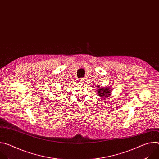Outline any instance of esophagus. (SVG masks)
Masks as SVG:
<instances>
[{
  "mask_svg": "<svg viewBox=\"0 0 159 159\" xmlns=\"http://www.w3.org/2000/svg\"><path fill=\"white\" fill-rule=\"evenodd\" d=\"M79 82H80L81 84H84V83L85 82V79H84V78L80 79V80H79Z\"/></svg>",
  "mask_w": 159,
  "mask_h": 159,
  "instance_id": "34e87169",
  "label": "esophagus"
}]
</instances>
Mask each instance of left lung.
<instances>
[{
    "mask_svg": "<svg viewBox=\"0 0 159 159\" xmlns=\"http://www.w3.org/2000/svg\"><path fill=\"white\" fill-rule=\"evenodd\" d=\"M99 87V86H98ZM97 94L100 96L102 99L103 98H108V97L111 95L110 93L111 92V90L109 88H105L99 87L97 90Z\"/></svg>",
    "mask_w": 159,
    "mask_h": 159,
    "instance_id": "1",
    "label": "left lung"
}]
</instances>
